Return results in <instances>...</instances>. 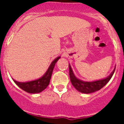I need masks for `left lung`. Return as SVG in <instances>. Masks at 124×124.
I'll return each instance as SVG.
<instances>
[{
  "mask_svg": "<svg viewBox=\"0 0 124 124\" xmlns=\"http://www.w3.org/2000/svg\"><path fill=\"white\" fill-rule=\"evenodd\" d=\"M69 70H70V80L73 86L80 93H84V94H90V93L100 90L102 88L110 81L114 73L116 67L114 69L113 71L106 78L90 82L84 81L76 77L70 64H69Z\"/></svg>",
  "mask_w": 124,
  "mask_h": 124,
  "instance_id": "obj_1",
  "label": "left lung"
}]
</instances>
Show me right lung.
<instances>
[{
	"label": "right lung",
	"instance_id": "obj_1",
	"mask_svg": "<svg viewBox=\"0 0 124 124\" xmlns=\"http://www.w3.org/2000/svg\"><path fill=\"white\" fill-rule=\"evenodd\" d=\"M60 58L61 57L59 56L54 59L51 62V64L50 65L46 73L39 79L31 81L25 82V83L17 81L14 79L13 80L18 87L27 93H31V94L41 93V91L45 90L47 87V86H48L54 65Z\"/></svg>",
	"mask_w": 124,
	"mask_h": 124
}]
</instances>
